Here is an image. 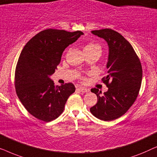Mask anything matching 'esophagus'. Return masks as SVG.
<instances>
[{"instance_id":"34e87169","label":"esophagus","mask_w":157,"mask_h":157,"mask_svg":"<svg viewBox=\"0 0 157 157\" xmlns=\"http://www.w3.org/2000/svg\"><path fill=\"white\" fill-rule=\"evenodd\" d=\"M77 89H78L79 91L82 92V93H86V92L89 91V89H88L87 88H85V87H81V86H78V88H77Z\"/></svg>"}]
</instances>
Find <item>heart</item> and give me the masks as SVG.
Segmentation results:
<instances>
[{
    "instance_id": "1",
    "label": "heart",
    "mask_w": 157,
    "mask_h": 157,
    "mask_svg": "<svg viewBox=\"0 0 157 157\" xmlns=\"http://www.w3.org/2000/svg\"><path fill=\"white\" fill-rule=\"evenodd\" d=\"M84 51H98L101 52V46L98 44L94 42H89L84 47Z\"/></svg>"
}]
</instances>
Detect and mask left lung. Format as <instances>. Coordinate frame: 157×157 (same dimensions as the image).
<instances>
[{"label":"left lung","instance_id":"obj_1","mask_svg":"<svg viewBox=\"0 0 157 157\" xmlns=\"http://www.w3.org/2000/svg\"><path fill=\"white\" fill-rule=\"evenodd\" d=\"M91 33L108 44V75L101 80L109 89L103 96L98 89H91L98 100L90 111L98 119L110 121L124 115L136 101L142 80V67L132 45L119 33L110 29Z\"/></svg>","mask_w":157,"mask_h":157}]
</instances>
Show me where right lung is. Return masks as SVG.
Segmentation results:
<instances>
[{
    "label": "right lung",
    "mask_w": 157,
    "mask_h": 157,
    "mask_svg": "<svg viewBox=\"0 0 157 157\" xmlns=\"http://www.w3.org/2000/svg\"><path fill=\"white\" fill-rule=\"evenodd\" d=\"M83 34L80 31L46 29L34 36L21 51L15 71L16 91L36 119L49 122L59 117L76 90L72 83L55 86L49 76L57 68L65 48Z\"/></svg>",
    "instance_id": "1"
}]
</instances>
